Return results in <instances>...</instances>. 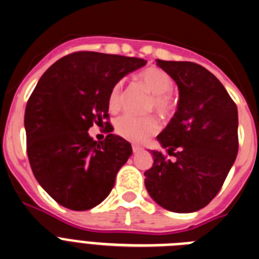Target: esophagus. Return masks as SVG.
<instances>
[{"label":"esophagus","mask_w":259,"mask_h":259,"mask_svg":"<svg viewBox=\"0 0 259 259\" xmlns=\"http://www.w3.org/2000/svg\"><path fill=\"white\" fill-rule=\"evenodd\" d=\"M141 150H142L141 146H139V145H132V151H134V153H139V151H141Z\"/></svg>","instance_id":"34e87169"}]
</instances>
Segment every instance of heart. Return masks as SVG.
Masks as SVG:
<instances>
[{"label":"heart","mask_w":259,"mask_h":259,"mask_svg":"<svg viewBox=\"0 0 259 259\" xmlns=\"http://www.w3.org/2000/svg\"><path fill=\"white\" fill-rule=\"evenodd\" d=\"M140 82L151 92L146 103V110H155L156 113L167 115L175 108V101L170 95L173 90V79L167 72L160 68L150 66L137 74ZM123 83L117 82L111 87L108 97V106L110 111H118L122 104ZM159 130V122L154 115L136 117L125 114L115 122V132L123 139L132 142H142L153 136Z\"/></svg>","instance_id":"heart-1"}]
</instances>
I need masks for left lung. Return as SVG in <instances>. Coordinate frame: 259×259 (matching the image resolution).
<instances>
[{
    "mask_svg": "<svg viewBox=\"0 0 259 259\" xmlns=\"http://www.w3.org/2000/svg\"><path fill=\"white\" fill-rule=\"evenodd\" d=\"M177 83L180 100L158 141L175 160L151 150L144 173L149 195L176 213L201 209L218 194L238 155V108L222 83L190 61L156 60Z\"/></svg>",
    "mask_w": 259,
    "mask_h": 259,
    "instance_id": "8db88e82",
    "label": "left lung"
}]
</instances>
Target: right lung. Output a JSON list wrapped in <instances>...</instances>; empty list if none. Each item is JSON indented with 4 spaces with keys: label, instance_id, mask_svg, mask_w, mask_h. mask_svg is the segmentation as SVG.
I'll list each match as a JSON object with an SVG mask.
<instances>
[{
    "label": "right lung",
    "instance_id": "1",
    "mask_svg": "<svg viewBox=\"0 0 259 259\" xmlns=\"http://www.w3.org/2000/svg\"><path fill=\"white\" fill-rule=\"evenodd\" d=\"M145 64L139 58L73 52L38 80L25 108L27 153L38 184L63 207L91 209L110 194L131 144L113 134L97 142L89 130L109 119L111 87Z\"/></svg>",
    "mask_w": 259,
    "mask_h": 259
}]
</instances>
